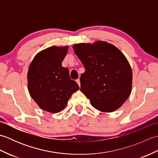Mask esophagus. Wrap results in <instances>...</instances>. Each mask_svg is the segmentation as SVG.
I'll return each mask as SVG.
<instances>
[{"mask_svg":"<svg viewBox=\"0 0 158 158\" xmlns=\"http://www.w3.org/2000/svg\"><path fill=\"white\" fill-rule=\"evenodd\" d=\"M76 82L78 83V85H79V86L80 87V85H81V83H80V80H79V79H77V80H76Z\"/></svg>","mask_w":158,"mask_h":158,"instance_id":"34e87169","label":"esophagus"}]
</instances>
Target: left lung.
Masks as SVG:
<instances>
[{
	"label": "left lung",
	"instance_id": "obj_1",
	"mask_svg": "<svg viewBox=\"0 0 158 158\" xmlns=\"http://www.w3.org/2000/svg\"><path fill=\"white\" fill-rule=\"evenodd\" d=\"M73 48L84 66L81 91L97 110L110 113L118 109L130 96L132 72L126 56L106 41L79 43Z\"/></svg>",
	"mask_w": 158,
	"mask_h": 158
}]
</instances>
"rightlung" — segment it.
Returning a JSON list of instances; mask_svg holds the SVG:
<instances>
[{
	"label": "right lung",
	"mask_w": 158,
	"mask_h": 158,
	"mask_svg": "<svg viewBox=\"0 0 158 158\" xmlns=\"http://www.w3.org/2000/svg\"><path fill=\"white\" fill-rule=\"evenodd\" d=\"M68 49V46L49 47L39 52L29 66L30 95L45 111H62L70 97L79 89L78 84L70 79L69 69L62 66Z\"/></svg>",
	"instance_id": "obj_1"
}]
</instances>
